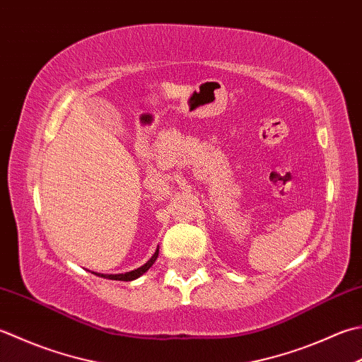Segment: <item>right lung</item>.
I'll return each instance as SVG.
<instances>
[{"label":"right lung","mask_w":362,"mask_h":362,"mask_svg":"<svg viewBox=\"0 0 362 362\" xmlns=\"http://www.w3.org/2000/svg\"><path fill=\"white\" fill-rule=\"evenodd\" d=\"M158 251H160V247H157V251L153 252V256H152L151 259H148L143 267H139V268H136V270H133V272L119 273V274H100V273H94V274H97V276H102V278H105V279H115V281H134V279H138L139 276H143V274L148 270V268H151V267L155 264V260H157V257H158Z\"/></svg>","instance_id":"obj_1"}]
</instances>
